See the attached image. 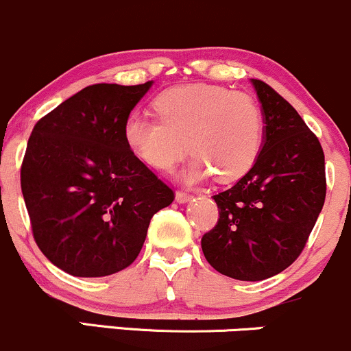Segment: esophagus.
Masks as SVG:
<instances>
[{
	"label": "esophagus",
	"mask_w": 351,
	"mask_h": 351,
	"mask_svg": "<svg viewBox=\"0 0 351 351\" xmlns=\"http://www.w3.org/2000/svg\"><path fill=\"white\" fill-rule=\"evenodd\" d=\"M192 199V195L191 194H187V192H184V191H177L176 192V200L179 204H186V202H189V200Z\"/></svg>",
	"instance_id": "1"
}]
</instances>
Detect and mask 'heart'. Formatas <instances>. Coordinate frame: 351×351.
Returning a JSON list of instances; mask_svg holds the SVG:
<instances>
[{
  "instance_id": "b5f03b06",
  "label": "heart",
  "mask_w": 351,
  "mask_h": 351,
  "mask_svg": "<svg viewBox=\"0 0 351 351\" xmlns=\"http://www.w3.org/2000/svg\"><path fill=\"white\" fill-rule=\"evenodd\" d=\"M152 108L159 121L131 114L123 128L125 145L149 167L169 171L189 149L194 157L184 172V182L212 174L219 182H234L257 162L263 117L249 94L222 86L189 84L164 90Z\"/></svg>"
}]
</instances>
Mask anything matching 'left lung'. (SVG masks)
Segmentation results:
<instances>
[{
    "label": "left lung",
    "instance_id": "left-lung-1",
    "mask_svg": "<svg viewBox=\"0 0 351 351\" xmlns=\"http://www.w3.org/2000/svg\"><path fill=\"white\" fill-rule=\"evenodd\" d=\"M263 116L257 162L234 187L214 195L217 226L202 252L222 275L258 282L297 261L325 202V156L317 136L292 106L252 80Z\"/></svg>",
    "mask_w": 351,
    "mask_h": 351
}]
</instances>
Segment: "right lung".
Returning <instances> with one entry per match:
<instances>
[{"label":"right lung","mask_w":351,"mask_h":351,"mask_svg":"<svg viewBox=\"0 0 351 351\" xmlns=\"http://www.w3.org/2000/svg\"><path fill=\"white\" fill-rule=\"evenodd\" d=\"M152 81L93 84L38 121L21 191L39 250L74 277H106L136 261L152 215L174 192L125 145L123 128Z\"/></svg>","instance_id":"obj_1"}]
</instances>
